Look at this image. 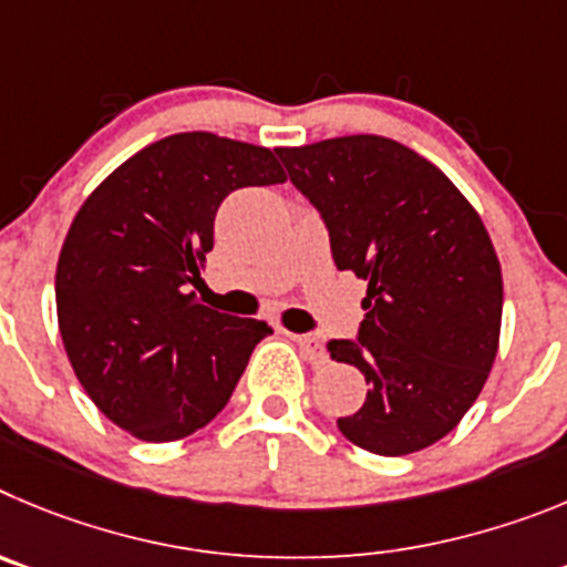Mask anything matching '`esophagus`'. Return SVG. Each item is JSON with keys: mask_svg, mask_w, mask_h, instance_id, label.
Wrapping results in <instances>:
<instances>
[{"mask_svg": "<svg viewBox=\"0 0 567 567\" xmlns=\"http://www.w3.org/2000/svg\"><path fill=\"white\" fill-rule=\"evenodd\" d=\"M293 341L299 344V350H302V355L310 364H324L328 361V353H324V347H321V341L316 336H293Z\"/></svg>", "mask_w": 567, "mask_h": 567, "instance_id": "1", "label": "esophagus"}]
</instances>
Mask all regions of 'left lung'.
I'll return each instance as SVG.
<instances>
[{
    "label": "left lung",
    "mask_w": 567,
    "mask_h": 567,
    "mask_svg": "<svg viewBox=\"0 0 567 567\" xmlns=\"http://www.w3.org/2000/svg\"><path fill=\"white\" fill-rule=\"evenodd\" d=\"M277 155L328 226L336 268L367 279L359 339L328 344L367 381L341 435L384 457L432 446L477 401L497 355L503 274L481 214L435 163L390 137Z\"/></svg>",
    "instance_id": "1"
}]
</instances>
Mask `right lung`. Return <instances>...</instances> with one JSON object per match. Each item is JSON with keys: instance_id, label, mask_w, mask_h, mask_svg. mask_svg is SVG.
<instances>
[{"instance_id": "right-lung-1", "label": "right lung", "mask_w": 567, "mask_h": 567, "mask_svg": "<svg viewBox=\"0 0 567 567\" xmlns=\"http://www.w3.org/2000/svg\"><path fill=\"white\" fill-rule=\"evenodd\" d=\"M271 150L212 132L155 141L75 214L55 268L59 330L93 404L141 441H181L228 404L271 333L197 302L214 214L231 192L285 183Z\"/></svg>"}]
</instances>
